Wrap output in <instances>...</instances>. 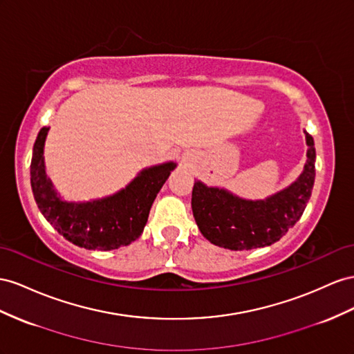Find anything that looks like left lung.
<instances>
[{
	"label": "left lung",
	"instance_id": "obj_1",
	"mask_svg": "<svg viewBox=\"0 0 354 354\" xmlns=\"http://www.w3.org/2000/svg\"><path fill=\"white\" fill-rule=\"evenodd\" d=\"M305 140L308 150L301 176L265 199H244L195 180L192 212L201 234L212 244L229 250H253L271 245L286 235L307 207L316 177L314 140L308 132Z\"/></svg>",
	"mask_w": 354,
	"mask_h": 354
}]
</instances>
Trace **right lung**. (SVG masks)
<instances>
[{
  "instance_id": "obj_1",
  "label": "right lung",
  "mask_w": 354,
  "mask_h": 354,
  "mask_svg": "<svg viewBox=\"0 0 354 354\" xmlns=\"http://www.w3.org/2000/svg\"><path fill=\"white\" fill-rule=\"evenodd\" d=\"M49 128L38 132L32 149L31 187L35 203L56 231L70 243L88 250H114L136 241L147 223L151 204L164 186L174 162L142 169L118 194L88 201L68 203L56 192L44 169V141Z\"/></svg>"
}]
</instances>
